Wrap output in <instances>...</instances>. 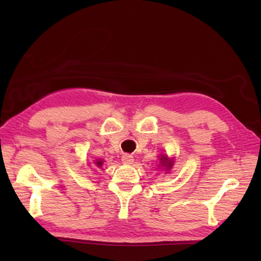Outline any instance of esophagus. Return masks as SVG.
Instances as JSON below:
<instances>
[{"instance_id":"34e87169","label":"esophagus","mask_w":261,"mask_h":261,"mask_svg":"<svg viewBox=\"0 0 261 261\" xmlns=\"http://www.w3.org/2000/svg\"><path fill=\"white\" fill-rule=\"evenodd\" d=\"M121 160H122V163H123V164L130 165V164L134 163V157H132L131 154H123Z\"/></svg>"}]
</instances>
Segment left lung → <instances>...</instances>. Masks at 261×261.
<instances>
[{
  "label": "left lung",
  "instance_id": "obj_1",
  "mask_svg": "<svg viewBox=\"0 0 261 261\" xmlns=\"http://www.w3.org/2000/svg\"><path fill=\"white\" fill-rule=\"evenodd\" d=\"M160 165H162V167L164 166V167H166V168H170L171 167V163L169 162V159H168V157H162L160 158Z\"/></svg>",
  "mask_w": 261,
  "mask_h": 261
}]
</instances>
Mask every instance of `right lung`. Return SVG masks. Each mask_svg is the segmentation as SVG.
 <instances>
[{
    "label": "right lung",
    "instance_id": "obj_1",
    "mask_svg": "<svg viewBox=\"0 0 261 261\" xmlns=\"http://www.w3.org/2000/svg\"><path fill=\"white\" fill-rule=\"evenodd\" d=\"M102 164H103L102 160H96V162H95V165L97 166V167H101Z\"/></svg>",
    "mask_w": 261,
    "mask_h": 261
}]
</instances>
